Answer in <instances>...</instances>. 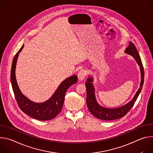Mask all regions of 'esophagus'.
I'll return each mask as SVG.
<instances>
[{
	"mask_svg": "<svg viewBox=\"0 0 153 153\" xmlns=\"http://www.w3.org/2000/svg\"><path fill=\"white\" fill-rule=\"evenodd\" d=\"M86 75V70H83V69H81L79 71V73L77 74L78 76V79L80 80H82L85 79V76Z\"/></svg>",
	"mask_w": 153,
	"mask_h": 153,
	"instance_id": "34e87169",
	"label": "esophagus"
}]
</instances>
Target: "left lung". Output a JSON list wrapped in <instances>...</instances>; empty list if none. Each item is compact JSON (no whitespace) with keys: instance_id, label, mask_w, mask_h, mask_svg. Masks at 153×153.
<instances>
[{"instance_id":"obj_1","label":"left lung","mask_w":153,"mask_h":153,"mask_svg":"<svg viewBox=\"0 0 153 153\" xmlns=\"http://www.w3.org/2000/svg\"><path fill=\"white\" fill-rule=\"evenodd\" d=\"M125 52L131 56L134 57L140 66V72H141V82L140 85V88L135 94L134 98L131 101L126 104L125 105L121 106L120 108L115 109H109L102 107L100 106L96 99L94 94V88L92 84L93 79L90 77L87 79V82L85 83V86L86 88V105L89 111L91 113L96 117L100 119L101 120H112L120 119L124 116H125L128 112L133 106L134 103L136 102L141 90L144 82V70L143 65L140 57L139 54L134 45V43L131 42H129V46L126 48Z\"/></svg>"}]
</instances>
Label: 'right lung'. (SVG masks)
Segmentation results:
<instances>
[{
	"label": "right lung",
	"instance_id": "1",
	"mask_svg": "<svg viewBox=\"0 0 153 153\" xmlns=\"http://www.w3.org/2000/svg\"><path fill=\"white\" fill-rule=\"evenodd\" d=\"M24 45L16 54L12 63L11 82L13 90L20 110L29 116L39 120H49L54 119L61 111L65 95L69 87L77 82V76H72L63 80L59 86L52 97L43 103H35L28 99L21 93L17 83L15 70L17 59Z\"/></svg>",
	"mask_w": 153,
	"mask_h": 153
}]
</instances>
